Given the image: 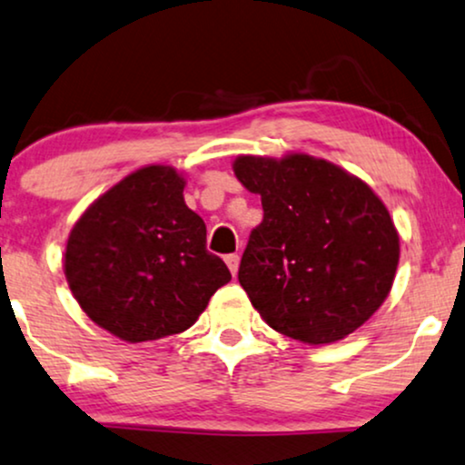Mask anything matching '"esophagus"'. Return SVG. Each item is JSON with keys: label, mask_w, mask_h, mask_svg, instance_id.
<instances>
[{"label": "esophagus", "mask_w": 465, "mask_h": 465, "mask_svg": "<svg viewBox=\"0 0 465 465\" xmlns=\"http://www.w3.org/2000/svg\"><path fill=\"white\" fill-rule=\"evenodd\" d=\"M224 261H226V264H228V269H231V273H232V275H237V271H239V261H241L239 254H228V256L224 258Z\"/></svg>", "instance_id": "obj_1"}]
</instances>
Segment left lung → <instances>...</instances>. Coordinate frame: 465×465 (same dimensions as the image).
<instances>
[{
	"mask_svg": "<svg viewBox=\"0 0 465 465\" xmlns=\"http://www.w3.org/2000/svg\"><path fill=\"white\" fill-rule=\"evenodd\" d=\"M232 168L264 211L239 264L262 321L312 346L370 321L400 262V234L370 185L305 153L239 155Z\"/></svg>",
	"mask_w": 465,
	"mask_h": 465,
	"instance_id": "left-lung-1",
	"label": "left lung"
}]
</instances>
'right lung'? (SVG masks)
Instances as JSON below:
<instances>
[{"label": "right lung", "mask_w": 465, "mask_h": 465, "mask_svg": "<svg viewBox=\"0 0 465 465\" xmlns=\"http://www.w3.org/2000/svg\"><path fill=\"white\" fill-rule=\"evenodd\" d=\"M185 179L144 166L102 194L72 228L65 280L98 327L138 343L181 333L231 282L207 228L183 201Z\"/></svg>", "instance_id": "add662e5"}]
</instances>
